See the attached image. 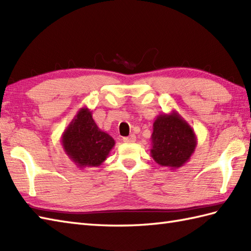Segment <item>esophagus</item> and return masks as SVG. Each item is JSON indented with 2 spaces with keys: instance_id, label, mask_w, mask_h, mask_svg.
Instances as JSON below:
<instances>
[{
  "instance_id": "obj_1",
  "label": "esophagus",
  "mask_w": 251,
  "mask_h": 251,
  "mask_svg": "<svg viewBox=\"0 0 251 251\" xmlns=\"http://www.w3.org/2000/svg\"><path fill=\"white\" fill-rule=\"evenodd\" d=\"M123 141L126 143H132L136 141V136L135 135H130L129 137H124L123 138Z\"/></svg>"
}]
</instances>
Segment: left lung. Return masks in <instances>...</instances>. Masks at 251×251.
Wrapping results in <instances>:
<instances>
[{
	"instance_id": "8db88e82",
	"label": "left lung",
	"mask_w": 251,
	"mask_h": 251,
	"mask_svg": "<svg viewBox=\"0 0 251 251\" xmlns=\"http://www.w3.org/2000/svg\"><path fill=\"white\" fill-rule=\"evenodd\" d=\"M151 156L159 166L177 169L190 161L197 146L191 125L177 111L158 114L153 123Z\"/></svg>"
}]
</instances>
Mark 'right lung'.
I'll return each mask as SVG.
<instances>
[{"mask_svg":"<svg viewBox=\"0 0 251 251\" xmlns=\"http://www.w3.org/2000/svg\"><path fill=\"white\" fill-rule=\"evenodd\" d=\"M61 145L76 167L84 169L100 166L115 146V141L99 128L92 111L84 106L62 132Z\"/></svg>","mask_w":251,"mask_h":251,"instance_id":"right-lung-1","label":"right lung"}]
</instances>
